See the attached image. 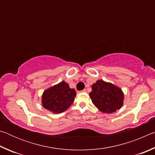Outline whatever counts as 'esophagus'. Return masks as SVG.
<instances>
[{"label": "esophagus", "mask_w": 155, "mask_h": 155, "mask_svg": "<svg viewBox=\"0 0 155 155\" xmlns=\"http://www.w3.org/2000/svg\"><path fill=\"white\" fill-rule=\"evenodd\" d=\"M81 92H86V90H85V89H84L83 90L81 91Z\"/></svg>", "instance_id": "1"}]
</instances>
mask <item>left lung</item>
<instances>
[{"label": "left lung", "instance_id": "8db88e82", "mask_svg": "<svg viewBox=\"0 0 155 155\" xmlns=\"http://www.w3.org/2000/svg\"><path fill=\"white\" fill-rule=\"evenodd\" d=\"M91 101L100 111L111 114L121 108L124 101L122 90L111 83L98 80L91 86Z\"/></svg>", "mask_w": 155, "mask_h": 155}]
</instances>
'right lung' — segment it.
Listing matches in <instances>:
<instances>
[{
	"instance_id": "add662e5",
	"label": "right lung",
	"mask_w": 155,
	"mask_h": 155,
	"mask_svg": "<svg viewBox=\"0 0 155 155\" xmlns=\"http://www.w3.org/2000/svg\"><path fill=\"white\" fill-rule=\"evenodd\" d=\"M77 94L65 81L48 89L42 95L41 103L44 108L54 114L64 112L71 106Z\"/></svg>"
}]
</instances>
